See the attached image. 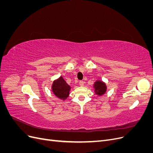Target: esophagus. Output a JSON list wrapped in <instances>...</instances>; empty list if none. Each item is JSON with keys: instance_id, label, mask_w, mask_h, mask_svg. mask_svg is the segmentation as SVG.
<instances>
[{"instance_id": "esophagus-1", "label": "esophagus", "mask_w": 153, "mask_h": 153, "mask_svg": "<svg viewBox=\"0 0 153 153\" xmlns=\"http://www.w3.org/2000/svg\"><path fill=\"white\" fill-rule=\"evenodd\" d=\"M79 85H80V86H84V81H82V80H80V81L79 82Z\"/></svg>"}]
</instances>
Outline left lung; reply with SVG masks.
Listing matches in <instances>:
<instances>
[{
    "instance_id": "1",
    "label": "left lung",
    "mask_w": 153,
    "mask_h": 153,
    "mask_svg": "<svg viewBox=\"0 0 153 153\" xmlns=\"http://www.w3.org/2000/svg\"><path fill=\"white\" fill-rule=\"evenodd\" d=\"M95 93L99 96H101L105 93L106 91V86L104 82L98 80L94 84Z\"/></svg>"
}]
</instances>
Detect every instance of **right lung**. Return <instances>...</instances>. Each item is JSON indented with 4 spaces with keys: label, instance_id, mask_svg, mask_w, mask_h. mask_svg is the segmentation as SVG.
<instances>
[{
    "label": "right lung",
    "instance_id": "1",
    "mask_svg": "<svg viewBox=\"0 0 153 153\" xmlns=\"http://www.w3.org/2000/svg\"><path fill=\"white\" fill-rule=\"evenodd\" d=\"M52 88L53 94L62 100L68 98L69 94V91L71 89L70 86L68 85L62 76L53 82Z\"/></svg>",
    "mask_w": 153,
    "mask_h": 153
}]
</instances>
